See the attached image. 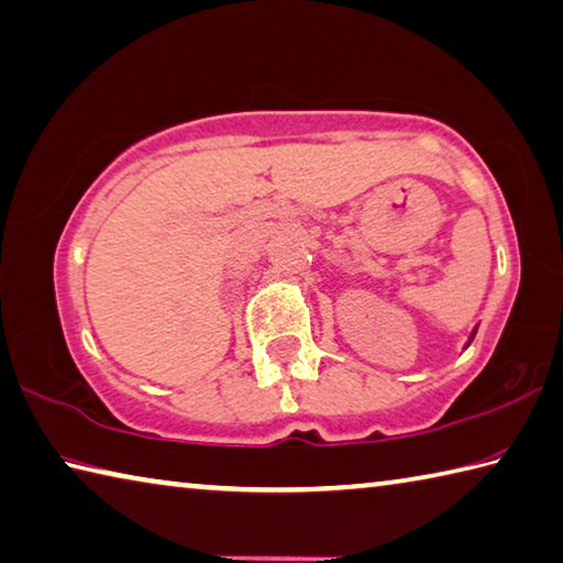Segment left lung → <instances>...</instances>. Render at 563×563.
<instances>
[{
  "instance_id": "1",
  "label": "left lung",
  "mask_w": 563,
  "mask_h": 563,
  "mask_svg": "<svg viewBox=\"0 0 563 563\" xmlns=\"http://www.w3.org/2000/svg\"><path fill=\"white\" fill-rule=\"evenodd\" d=\"M475 332H477V327H475V330H473V334H470V342H473V340H475ZM470 342H467V344H470Z\"/></svg>"
}]
</instances>
